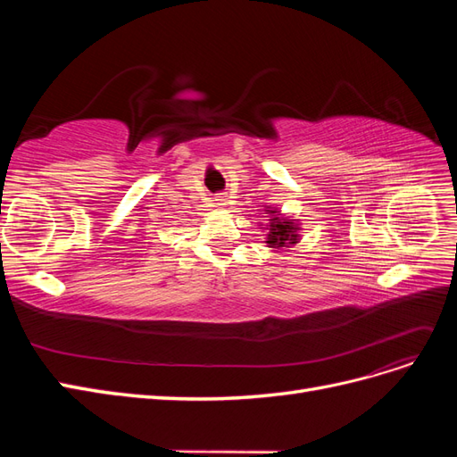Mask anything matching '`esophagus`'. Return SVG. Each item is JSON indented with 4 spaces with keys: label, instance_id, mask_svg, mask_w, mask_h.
Listing matches in <instances>:
<instances>
[{
    "label": "esophagus",
    "instance_id": "obj_1",
    "mask_svg": "<svg viewBox=\"0 0 457 457\" xmlns=\"http://www.w3.org/2000/svg\"><path fill=\"white\" fill-rule=\"evenodd\" d=\"M215 204L219 205V207H225V205H228V196H223V195H217L215 198Z\"/></svg>",
    "mask_w": 457,
    "mask_h": 457
}]
</instances>
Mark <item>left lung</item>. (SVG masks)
Returning a JSON list of instances; mask_svg holds the SVG:
<instances>
[{"instance_id": "left-lung-1", "label": "left lung", "mask_w": 457, "mask_h": 457, "mask_svg": "<svg viewBox=\"0 0 457 457\" xmlns=\"http://www.w3.org/2000/svg\"><path fill=\"white\" fill-rule=\"evenodd\" d=\"M265 213L270 217L269 225H259L265 228V244L267 247H272V252L286 250V247H292L299 244L301 240V223L299 219H292L284 215L278 207L265 205Z\"/></svg>"}]
</instances>
